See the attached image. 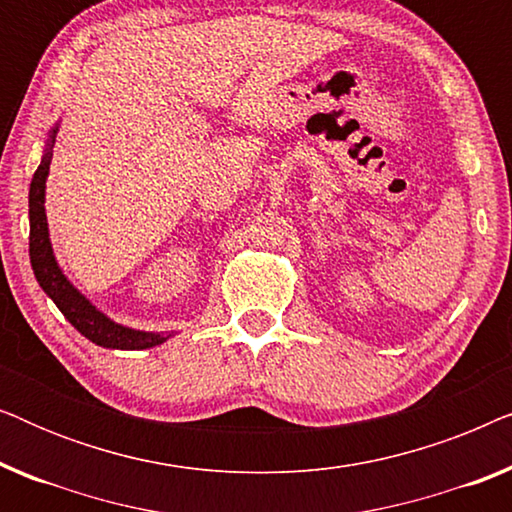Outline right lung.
Returning <instances> with one entry per match:
<instances>
[{
	"label": "right lung",
	"instance_id": "1",
	"mask_svg": "<svg viewBox=\"0 0 512 512\" xmlns=\"http://www.w3.org/2000/svg\"><path fill=\"white\" fill-rule=\"evenodd\" d=\"M58 135V123L51 130L46 142V151L41 156V163L34 172L30 184V263L34 277L46 296L58 305V310L65 314V319L79 331L83 338H88L95 345L107 349H151L163 345L174 333H153V331H137V328L116 324L107 314L97 310L83 293L65 277L55 261L51 237H48V221H46V179L48 167L53 158V144Z\"/></svg>",
	"mask_w": 512,
	"mask_h": 512
}]
</instances>
